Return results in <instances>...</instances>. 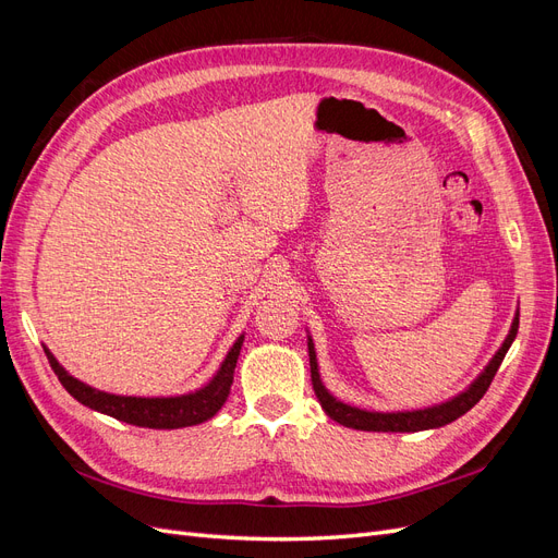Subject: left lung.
Segmentation results:
<instances>
[{"mask_svg": "<svg viewBox=\"0 0 558 558\" xmlns=\"http://www.w3.org/2000/svg\"><path fill=\"white\" fill-rule=\"evenodd\" d=\"M519 330V312L514 314L512 320V328L510 335L505 337L502 347L496 351V356L492 359L484 367V373L472 381L463 393H459L456 398L440 402V404H433V408L426 410H412V412H367V410H359V408H351V404L337 400L328 393V388L320 381L318 375V363H316V351H314V342L312 337H307V347H310V367H312V386H314V393L320 402V408L324 412L337 421V424H342L347 428H356V430H377V433H416V430H428V428H440L451 424L459 416H463L468 410L475 408V404L482 400V396L486 393V388L492 386L498 367L505 359V353L512 347L514 337Z\"/></svg>", "mask_w": 558, "mask_h": 558, "instance_id": "obj_1", "label": "left lung"}]
</instances>
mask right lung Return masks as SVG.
<instances>
[{
    "label": "right lung",
    "mask_w": 558,
    "mask_h": 558,
    "mask_svg": "<svg viewBox=\"0 0 558 558\" xmlns=\"http://www.w3.org/2000/svg\"><path fill=\"white\" fill-rule=\"evenodd\" d=\"M242 342H244V335L238 337V342L232 344L226 361L221 363V367H218V373L207 386L197 388L193 393L172 396V398H137V396H113L107 391H97V388L83 384L66 373L48 349L44 351L60 384L66 388V393L76 398L81 404H86V408L142 428H185V426L202 424V421L211 418L218 410L223 408L232 386L234 365H238Z\"/></svg>",
    "instance_id": "obj_1"
}]
</instances>
